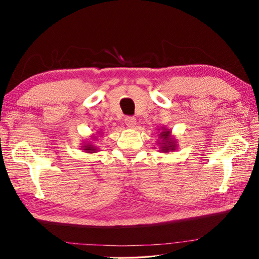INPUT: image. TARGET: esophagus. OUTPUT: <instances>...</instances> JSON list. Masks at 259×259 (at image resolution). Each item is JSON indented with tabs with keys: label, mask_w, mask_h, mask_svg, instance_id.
Masks as SVG:
<instances>
[{
	"label": "esophagus",
	"mask_w": 259,
	"mask_h": 259,
	"mask_svg": "<svg viewBox=\"0 0 259 259\" xmlns=\"http://www.w3.org/2000/svg\"><path fill=\"white\" fill-rule=\"evenodd\" d=\"M124 123H125L126 126H128V128H135L136 119L134 116H126L125 120H124Z\"/></svg>",
	"instance_id": "34e87169"
}]
</instances>
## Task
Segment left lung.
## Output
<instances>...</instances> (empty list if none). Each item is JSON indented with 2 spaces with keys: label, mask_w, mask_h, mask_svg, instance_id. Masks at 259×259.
I'll list each match as a JSON object with an SVG mask.
<instances>
[{
  "label": "left lung",
  "mask_w": 259,
  "mask_h": 259,
  "mask_svg": "<svg viewBox=\"0 0 259 259\" xmlns=\"http://www.w3.org/2000/svg\"><path fill=\"white\" fill-rule=\"evenodd\" d=\"M159 131V139L156 140V143L160 152L169 153L176 151L178 148V140L171 135V130L165 126H161Z\"/></svg>",
  "instance_id": "8db88e82"
}]
</instances>
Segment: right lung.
<instances>
[{
    "label": "right lung",
    "mask_w": 259,
    "mask_h": 259,
    "mask_svg": "<svg viewBox=\"0 0 259 259\" xmlns=\"http://www.w3.org/2000/svg\"><path fill=\"white\" fill-rule=\"evenodd\" d=\"M98 135H103V133H102V130L100 131H98L97 133ZM98 139V137L97 136H91V138L89 139V140H87V142H83L82 144H81V150L83 151V152H85V153H96V152H98V147L95 145V144L93 143V142H96V140Z\"/></svg>",
    "instance_id": "right-lung-1"
}]
</instances>
